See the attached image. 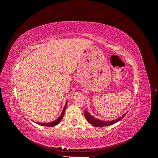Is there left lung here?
<instances>
[{
	"mask_svg": "<svg viewBox=\"0 0 158 158\" xmlns=\"http://www.w3.org/2000/svg\"><path fill=\"white\" fill-rule=\"evenodd\" d=\"M127 113L124 114L123 115H122L121 117H118V118L115 119V120H113L111 121H103L102 120H99V119H98L95 117L90 115V114L86 111V110H85V111H84V116H85V118H86V120L88 121L89 123L91 124V125H93L95 127H106V126L111 125L114 123H117L118 121L121 120V119L126 115Z\"/></svg>",
	"mask_w": 158,
	"mask_h": 158,
	"instance_id": "8db88e82",
	"label": "left lung"
}]
</instances>
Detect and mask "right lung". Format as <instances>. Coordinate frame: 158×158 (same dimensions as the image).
Returning <instances> with one entry per match:
<instances>
[{
    "instance_id": "obj_1",
    "label": "right lung",
    "mask_w": 158,
    "mask_h": 158,
    "mask_svg": "<svg viewBox=\"0 0 158 158\" xmlns=\"http://www.w3.org/2000/svg\"><path fill=\"white\" fill-rule=\"evenodd\" d=\"M68 102V101H67ZM67 102H66V105L64 106V107L63 110V112H62V113L60 114V115L57 118L55 121H54L53 122H51V123H35L37 124H38V125H41V126H45V127H55L56 125H58L59 123H60V122L62 121V119H63V118L64 117V112H65V109H66V106H67Z\"/></svg>"
}]
</instances>
